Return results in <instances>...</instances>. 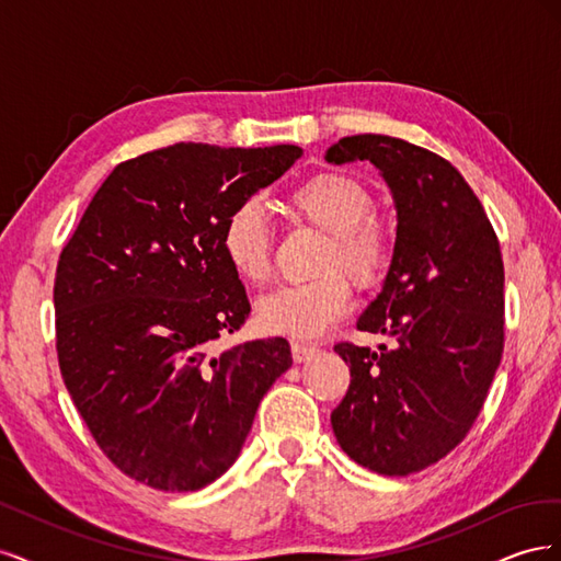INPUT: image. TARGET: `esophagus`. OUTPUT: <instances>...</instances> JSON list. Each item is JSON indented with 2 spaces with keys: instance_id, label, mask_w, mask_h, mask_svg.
<instances>
[{
  "instance_id": "1",
  "label": "esophagus",
  "mask_w": 561,
  "mask_h": 561,
  "mask_svg": "<svg viewBox=\"0 0 561 561\" xmlns=\"http://www.w3.org/2000/svg\"><path fill=\"white\" fill-rule=\"evenodd\" d=\"M290 346H293L295 363H307L318 353V348L313 344H307V342H293Z\"/></svg>"
}]
</instances>
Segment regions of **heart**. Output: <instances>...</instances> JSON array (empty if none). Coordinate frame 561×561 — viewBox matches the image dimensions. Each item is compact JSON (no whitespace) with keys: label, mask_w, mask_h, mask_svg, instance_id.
Here are the masks:
<instances>
[{"label":"heart","mask_w":561,"mask_h":561,"mask_svg":"<svg viewBox=\"0 0 561 561\" xmlns=\"http://www.w3.org/2000/svg\"><path fill=\"white\" fill-rule=\"evenodd\" d=\"M293 217L330 233L320 260L318 280L283 285L257 301L260 325L271 334L311 339L325 332L351 307V285H375L390 264V236L375 222V198L369 190L344 173H318L287 194ZM222 252L243 280L262 285L271 274L274 229L262 203L245 201L222 229Z\"/></svg>","instance_id":"b5f03b06"}]
</instances>
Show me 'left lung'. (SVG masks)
<instances>
[{
  "instance_id": "8db88e82",
  "label": "left lung",
  "mask_w": 561,
  "mask_h": 561,
  "mask_svg": "<svg viewBox=\"0 0 561 561\" xmlns=\"http://www.w3.org/2000/svg\"><path fill=\"white\" fill-rule=\"evenodd\" d=\"M325 159L369 161L396 203L393 260L358 330L398 346H334L351 386L330 421L355 463L402 478L447 456L486 400L503 355L501 245L463 175L428 149L365 133Z\"/></svg>"
}]
</instances>
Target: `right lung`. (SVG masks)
<instances>
[{"mask_svg":"<svg viewBox=\"0 0 561 561\" xmlns=\"http://www.w3.org/2000/svg\"><path fill=\"white\" fill-rule=\"evenodd\" d=\"M301 157L180 142L118 163L60 252L56 348L98 447L128 478L196 491L239 458L283 336L210 355L250 301L222 252L227 217Z\"/></svg>","mask_w":561,"mask_h":561,"instance_id":"obj_1","label":"right lung"}]
</instances>
